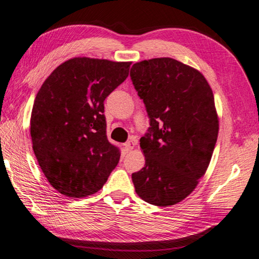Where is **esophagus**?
Listing matches in <instances>:
<instances>
[{
	"label": "esophagus",
	"mask_w": 259,
	"mask_h": 259,
	"mask_svg": "<svg viewBox=\"0 0 259 259\" xmlns=\"http://www.w3.org/2000/svg\"><path fill=\"white\" fill-rule=\"evenodd\" d=\"M124 148H125L126 151H131V150L135 148V144L133 142H126L124 144Z\"/></svg>",
	"instance_id": "1"
}]
</instances>
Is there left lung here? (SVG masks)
<instances>
[{"instance_id": "obj_1", "label": "left lung", "mask_w": 259, "mask_h": 259, "mask_svg": "<svg viewBox=\"0 0 259 259\" xmlns=\"http://www.w3.org/2000/svg\"><path fill=\"white\" fill-rule=\"evenodd\" d=\"M130 76L150 118L135 190L148 203L172 206L195 190L213 156L219 134L213 91L198 69L172 58L134 64Z\"/></svg>"}]
</instances>
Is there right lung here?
<instances>
[{
	"label": "right lung",
	"instance_id": "add662e5",
	"mask_svg": "<svg viewBox=\"0 0 259 259\" xmlns=\"http://www.w3.org/2000/svg\"><path fill=\"white\" fill-rule=\"evenodd\" d=\"M130 61L78 57L59 65L38 91L32 149L51 186L68 198L94 194L118 164L106 135L105 100L129 75Z\"/></svg>",
	"mask_w": 259,
	"mask_h": 259
}]
</instances>
